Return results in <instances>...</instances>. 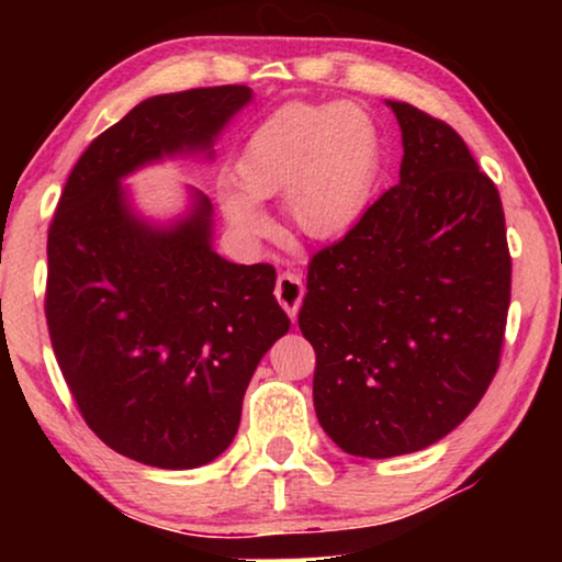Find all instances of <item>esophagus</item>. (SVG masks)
<instances>
[{
    "mask_svg": "<svg viewBox=\"0 0 562 562\" xmlns=\"http://www.w3.org/2000/svg\"><path fill=\"white\" fill-rule=\"evenodd\" d=\"M276 299H279L283 312H286L291 319H296V312H299V306H302V299H304L302 276L294 271H283L279 276V281H276Z\"/></svg>",
    "mask_w": 562,
    "mask_h": 562,
    "instance_id": "1",
    "label": "esophagus"
}]
</instances>
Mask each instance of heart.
Listing matches in <instances>:
<instances>
[{
	"label": "heart",
	"instance_id": "b5f03b06",
	"mask_svg": "<svg viewBox=\"0 0 562 562\" xmlns=\"http://www.w3.org/2000/svg\"><path fill=\"white\" fill-rule=\"evenodd\" d=\"M381 173V130L352 102H289L258 122L233 160L220 204L235 233L258 237L268 217L252 202L286 196L299 233L335 240L363 217Z\"/></svg>",
	"mask_w": 562,
	"mask_h": 562
}]
</instances>
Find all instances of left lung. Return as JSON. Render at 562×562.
<instances>
[{"label":"left lung","instance_id":"obj_1","mask_svg":"<svg viewBox=\"0 0 562 562\" xmlns=\"http://www.w3.org/2000/svg\"><path fill=\"white\" fill-rule=\"evenodd\" d=\"M389 106L402 127L398 183L314 252L299 312L317 356L319 425L360 458L417 452L479 406L512 299L494 181L448 122Z\"/></svg>","mask_w":562,"mask_h":562}]
</instances>
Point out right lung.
<instances>
[{
  "instance_id": "1",
  "label": "right lung",
  "mask_w": 562,
  "mask_h": 562,
  "mask_svg": "<svg viewBox=\"0 0 562 562\" xmlns=\"http://www.w3.org/2000/svg\"><path fill=\"white\" fill-rule=\"evenodd\" d=\"M250 97L227 83L145 99L91 140L53 214V352L91 432L137 463L181 471L225 452L260 358L289 333L276 268L212 250L202 191L187 220L160 229L120 189L150 160L210 150Z\"/></svg>"
}]
</instances>
